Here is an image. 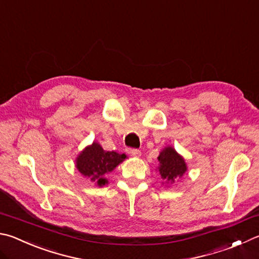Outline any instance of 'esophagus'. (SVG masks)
Returning a JSON list of instances; mask_svg holds the SVG:
<instances>
[{"label":"esophagus","instance_id":"esophagus-1","mask_svg":"<svg viewBox=\"0 0 259 259\" xmlns=\"http://www.w3.org/2000/svg\"><path fill=\"white\" fill-rule=\"evenodd\" d=\"M128 154L131 155V156H134V157H138V156H140V154H142V152H140L139 149L130 148V149H128Z\"/></svg>","mask_w":259,"mask_h":259}]
</instances>
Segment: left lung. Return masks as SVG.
<instances>
[{
	"label": "left lung",
	"mask_w": 259,
	"mask_h": 259,
	"mask_svg": "<svg viewBox=\"0 0 259 259\" xmlns=\"http://www.w3.org/2000/svg\"><path fill=\"white\" fill-rule=\"evenodd\" d=\"M158 172L161 178L166 182H175L176 179L181 178L187 171V164L177 150L168 146L158 155Z\"/></svg>",
	"instance_id": "left-lung-1"
}]
</instances>
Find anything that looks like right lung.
<instances>
[{"instance_id": "add662e5", "label": "right lung", "mask_w": 259, "mask_h": 259, "mask_svg": "<svg viewBox=\"0 0 259 259\" xmlns=\"http://www.w3.org/2000/svg\"><path fill=\"white\" fill-rule=\"evenodd\" d=\"M125 157L124 154L106 152L100 144L94 142L78 155L76 166L83 177L89 178L92 182H96L97 186L102 187L107 183L104 178L106 173L113 171Z\"/></svg>"}]
</instances>
